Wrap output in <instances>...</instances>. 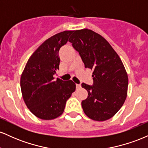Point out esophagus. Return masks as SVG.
I'll return each mask as SVG.
<instances>
[{
	"mask_svg": "<svg viewBox=\"0 0 148 148\" xmlns=\"http://www.w3.org/2000/svg\"><path fill=\"white\" fill-rule=\"evenodd\" d=\"M76 89H79V88H81V85H80V84H76Z\"/></svg>",
	"mask_w": 148,
	"mask_h": 148,
	"instance_id": "obj_1",
	"label": "esophagus"
}]
</instances>
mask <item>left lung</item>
Listing matches in <instances>:
<instances>
[{
	"label": "left lung",
	"mask_w": 148,
	"mask_h": 148,
	"mask_svg": "<svg viewBox=\"0 0 148 148\" xmlns=\"http://www.w3.org/2000/svg\"><path fill=\"white\" fill-rule=\"evenodd\" d=\"M69 42L92 72V86L83 83L88 97L81 102L88 118L104 121L114 115L127 97L128 76L123 62L102 36L88 29L74 30Z\"/></svg>",
	"instance_id": "8db88e82"
}]
</instances>
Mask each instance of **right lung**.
Listing matches in <instances>:
<instances>
[{
	"label": "right lung",
	"mask_w": 148,
	"mask_h": 148,
	"mask_svg": "<svg viewBox=\"0 0 148 148\" xmlns=\"http://www.w3.org/2000/svg\"><path fill=\"white\" fill-rule=\"evenodd\" d=\"M72 30H65L42 43L27 62L21 76L23 100L31 113L42 120H52L63 113L66 101L75 91L72 81H54L59 69L58 51Z\"/></svg>",
	"instance_id": "1"
}]
</instances>
